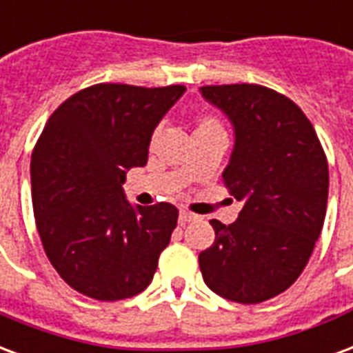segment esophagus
Instances as JSON below:
<instances>
[{
	"instance_id": "1",
	"label": "esophagus",
	"mask_w": 353,
	"mask_h": 353,
	"mask_svg": "<svg viewBox=\"0 0 353 353\" xmlns=\"http://www.w3.org/2000/svg\"><path fill=\"white\" fill-rule=\"evenodd\" d=\"M196 215H192L189 211H179V223L185 224V223H190V221H194Z\"/></svg>"
}]
</instances>
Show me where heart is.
<instances>
[{
    "mask_svg": "<svg viewBox=\"0 0 353 353\" xmlns=\"http://www.w3.org/2000/svg\"><path fill=\"white\" fill-rule=\"evenodd\" d=\"M213 127H219V125H216L213 119H203L202 123L198 125V129H213Z\"/></svg>",
    "mask_w": 353,
    "mask_h": 353,
    "instance_id": "heart-1",
    "label": "heart"
}]
</instances>
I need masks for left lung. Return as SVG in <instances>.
<instances>
[{"mask_svg":"<svg viewBox=\"0 0 353 353\" xmlns=\"http://www.w3.org/2000/svg\"><path fill=\"white\" fill-rule=\"evenodd\" d=\"M200 93L232 123L234 150L223 179L243 202L228 226L210 221L215 243L198 256L203 283L230 301H268L296 283L320 237L327 159L288 97L256 83L203 85Z\"/></svg>","mask_w":353,"mask_h":353,"instance_id":"1","label":"left lung"}]
</instances>
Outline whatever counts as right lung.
<instances>
[{
    "instance_id": "add662e5",
    "label": "right lung",
    "mask_w": 353,
    "mask_h": 353,
    "mask_svg": "<svg viewBox=\"0 0 353 353\" xmlns=\"http://www.w3.org/2000/svg\"><path fill=\"white\" fill-rule=\"evenodd\" d=\"M187 88L97 83L69 97L31 155V198L44 252L70 288L127 299L153 281L177 224L172 203L132 205L130 168L145 166L153 130Z\"/></svg>"
}]
</instances>
